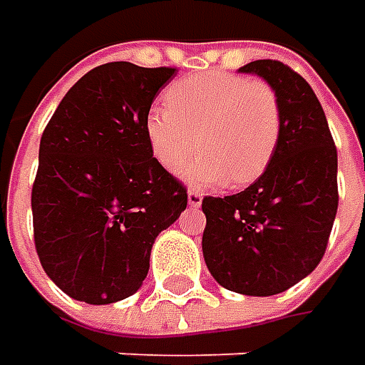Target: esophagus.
<instances>
[{"label": "esophagus", "instance_id": "obj_1", "mask_svg": "<svg viewBox=\"0 0 365 365\" xmlns=\"http://www.w3.org/2000/svg\"><path fill=\"white\" fill-rule=\"evenodd\" d=\"M187 199H189L190 207H201V201H203V195H201L199 190H189Z\"/></svg>", "mask_w": 365, "mask_h": 365}]
</instances>
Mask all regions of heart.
<instances>
[{
  "instance_id": "obj_1",
  "label": "heart",
  "mask_w": 365,
  "mask_h": 365,
  "mask_svg": "<svg viewBox=\"0 0 365 365\" xmlns=\"http://www.w3.org/2000/svg\"><path fill=\"white\" fill-rule=\"evenodd\" d=\"M166 101L146 115V138L168 173L178 175L197 146L192 185L244 187L266 173L282 133L280 99L266 81L209 71L176 81Z\"/></svg>"
}]
</instances>
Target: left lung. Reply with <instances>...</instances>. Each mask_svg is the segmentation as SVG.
Returning a JSON list of instances; mask_svg holds the SVG:
<instances>
[{
  "label": "left lung",
  "mask_w": 365,
  "mask_h": 365,
  "mask_svg": "<svg viewBox=\"0 0 365 365\" xmlns=\"http://www.w3.org/2000/svg\"><path fill=\"white\" fill-rule=\"evenodd\" d=\"M282 107L270 166L237 195L205 197L203 256L211 276L247 297L284 292L321 262L337 213V150L315 91L290 66L254 61Z\"/></svg>",
  "instance_id": "left-lung-1"
}]
</instances>
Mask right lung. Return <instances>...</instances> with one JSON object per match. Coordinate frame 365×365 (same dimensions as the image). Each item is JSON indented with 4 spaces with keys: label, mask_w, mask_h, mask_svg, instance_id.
Segmentation results:
<instances>
[{
    "label": "right lung",
    "mask_w": 365,
    "mask_h": 365,
    "mask_svg": "<svg viewBox=\"0 0 365 365\" xmlns=\"http://www.w3.org/2000/svg\"><path fill=\"white\" fill-rule=\"evenodd\" d=\"M176 68L107 63L63 97L40 140L32 187L34 244L71 299L132 297L158 233L187 209V189L154 158L146 115Z\"/></svg>",
    "instance_id": "1"
}]
</instances>
